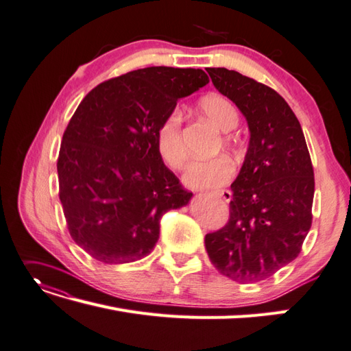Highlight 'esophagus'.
<instances>
[{"instance_id": "esophagus-1", "label": "esophagus", "mask_w": 351, "mask_h": 351, "mask_svg": "<svg viewBox=\"0 0 351 351\" xmlns=\"http://www.w3.org/2000/svg\"><path fill=\"white\" fill-rule=\"evenodd\" d=\"M217 195L221 197V199L226 203H228L232 199V193L230 190H219V191H217Z\"/></svg>"}]
</instances>
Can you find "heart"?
Segmentation results:
<instances>
[{"label":"heart","mask_w":351,"mask_h":351,"mask_svg":"<svg viewBox=\"0 0 351 351\" xmlns=\"http://www.w3.org/2000/svg\"><path fill=\"white\" fill-rule=\"evenodd\" d=\"M200 111L215 128L223 132L222 145L236 148L237 142L230 133L237 128L239 112L236 106L226 96L212 93L204 96L199 104ZM157 148L160 157L173 170H181L185 166L188 152L182 138V114L172 110L161 121L157 130ZM234 175V165L226 156H218L208 160H194L188 166L184 181L194 188H213L228 182Z\"/></svg>","instance_id":"heart-1"}]
</instances>
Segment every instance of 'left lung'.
I'll return each mask as SVG.
<instances>
[{
	"label": "left lung",
	"mask_w": 351,
	"mask_h": 351,
	"mask_svg": "<svg viewBox=\"0 0 351 351\" xmlns=\"http://www.w3.org/2000/svg\"><path fill=\"white\" fill-rule=\"evenodd\" d=\"M208 73L246 117L250 141L231 184L228 222L206 234V250L221 274L240 283L261 282L300 255L310 231V152L298 119L276 90L227 68Z\"/></svg>",
	"instance_id": "1"
}]
</instances>
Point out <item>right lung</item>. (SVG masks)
<instances>
[{"label":"right lung","mask_w":351,"mask_h":351,"mask_svg":"<svg viewBox=\"0 0 351 351\" xmlns=\"http://www.w3.org/2000/svg\"><path fill=\"white\" fill-rule=\"evenodd\" d=\"M209 83L202 69L149 66L97 84L78 105L58 157L71 237L105 264L147 256L160 219L193 193L165 166L157 130L179 99Z\"/></svg>","instance_id":"1"}]
</instances>
